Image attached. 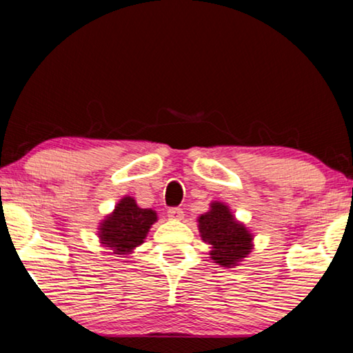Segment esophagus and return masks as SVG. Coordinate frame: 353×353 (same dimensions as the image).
<instances>
[{
  "label": "esophagus",
  "mask_w": 353,
  "mask_h": 353,
  "mask_svg": "<svg viewBox=\"0 0 353 353\" xmlns=\"http://www.w3.org/2000/svg\"><path fill=\"white\" fill-rule=\"evenodd\" d=\"M167 215H168V219H172V220H181L183 215H185V212H183L180 207H170L167 212Z\"/></svg>",
  "instance_id": "34e87169"
}]
</instances>
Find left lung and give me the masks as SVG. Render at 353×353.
Listing matches in <instances>:
<instances>
[{
    "label": "left lung",
    "mask_w": 353,
    "mask_h": 353,
    "mask_svg": "<svg viewBox=\"0 0 353 353\" xmlns=\"http://www.w3.org/2000/svg\"><path fill=\"white\" fill-rule=\"evenodd\" d=\"M199 230L202 239L212 245V259L223 267H231L250 252V234L243 225L234 221L228 207L212 204V210L201 215Z\"/></svg>",
    "instance_id": "8db88e82"
}]
</instances>
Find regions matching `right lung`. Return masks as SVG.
Masks as SVG:
<instances>
[{
	"instance_id": "add662e5",
	"label": "right lung",
	"mask_w": 353,
	"mask_h": 353,
	"mask_svg": "<svg viewBox=\"0 0 353 353\" xmlns=\"http://www.w3.org/2000/svg\"><path fill=\"white\" fill-rule=\"evenodd\" d=\"M157 220L156 212L139 209L132 197H123L101 226V241L115 254H127L146 238L149 228Z\"/></svg>"
}]
</instances>
